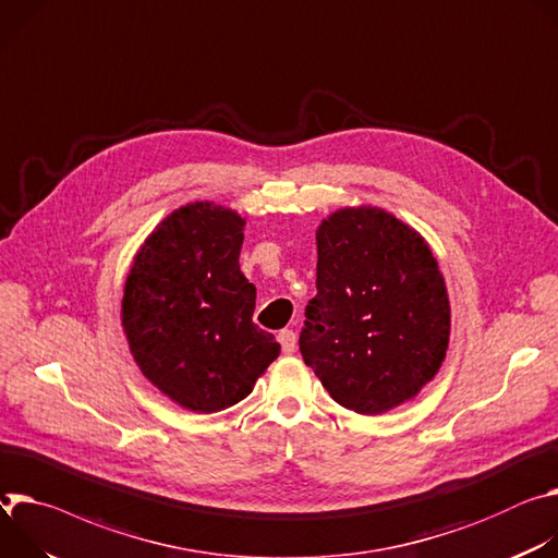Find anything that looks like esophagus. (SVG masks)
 <instances>
[{
	"instance_id": "34e87169",
	"label": "esophagus",
	"mask_w": 558,
	"mask_h": 558,
	"mask_svg": "<svg viewBox=\"0 0 558 558\" xmlns=\"http://www.w3.org/2000/svg\"><path fill=\"white\" fill-rule=\"evenodd\" d=\"M279 343H281L283 354H292L294 348H296V335L292 330H281L279 332Z\"/></svg>"
}]
</instances>
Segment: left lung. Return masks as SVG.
<instances>
[{
    "instance_id": "left-lung-1",
    "label": "left lung",
    "mask_w": 558,
    "mask_h": 558,
    "mask_svg": "<svg viewBox=\"0 0 558 558\" xmlns=\"http://www.w3.org/2000/svg\"><path fill=\"white\" fill-rule=\"evenodd\" d=\"M317 255L299 335L305 365L359 414L416 397L450 339L446 283L423 236L381 208H343L319 226Z\"/></svg>"
}]
</instances>
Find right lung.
Instances as JSON below:
<instances>
[{"label": "right lung", "instance_id": "obj_1", "mask_svg": "<svg viewBox=\"0 0 558 558\" xmlns=\"http://www.w3.org/2000/svg\"><path fill=\"white\" fill-rule=\"evenodd\" d=\"M243 223L208 202L174 210L142 245L123 290L121 322L137 365L193 412L245 399L281 352L253 322L257 290L239 268Z\"/></svg>", "mask_w": 558, "mask_h": 558}]
</instances>
